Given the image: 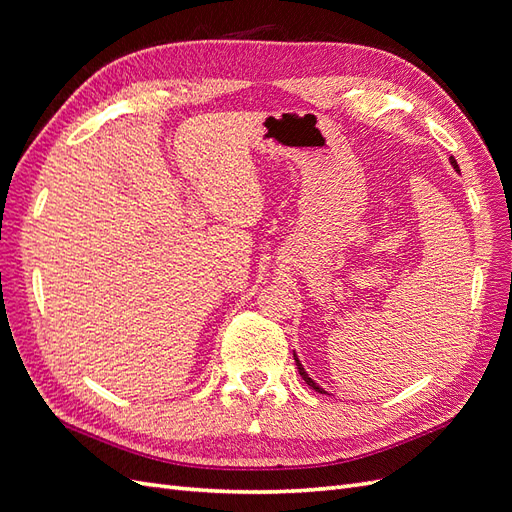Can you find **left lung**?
<instances>
[{"instance_id":"8db88e82","label":"left lung","mask_w":512,"mask_h":512,"mask_svg":"<svg viewBox=\"0 0 512 512\" xmlns=\"http://www.w3.org/2000/svg\"><path fill=\"white\" fill-rule=\"evenodd\" d=\"M451 164H453V166H455V168H457V170H459V166H457V162H455V158H451ZM294 363H297V369H299V374H301V378H303V380H305V382H307V384H309V386H312V389H314V391H318V393H324V391H322V389H320V386H318V384H316V382H314V380H312V378H309V376H307V371H305V369H303V365H301V363H299V359H297V356H294Z\"/></svg>"}]
</instances>
